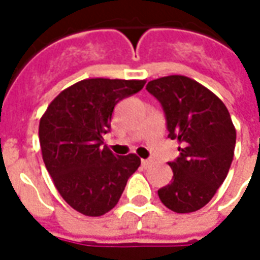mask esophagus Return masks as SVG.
Here are the masks:
<instances>
[{
    "label": "esophagus",
    "mask_w": 260,
    "mask_h": 260,
    "mask_svg": "<svg viewBox=\"0 0 260 260\" xmlns=\"http://www.w3.org/2000/svg\"><path fill=\"white\" fill-rule=\"evenodd\" d=\"M150 164H152V161H150V160H142V166H143L145 169H147Z\"/></svg>",
    "instance_id": "34e87169"
}]
</instances>
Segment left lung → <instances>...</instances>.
Here are the masks:
<instances>
[{
	"label": "left lung",
	"mask_w": 260,
	"mask_h": 260,
	"mask_svg": "<svg viewBox=\"0 0 260 260\" xmlns=\"http://www.w3.org/2000/svg\"><path fill=\"white\" fill-rule=\"evenodd\" d=\"M146 90L166 114L169 138L177 139L180 156L171 161V184L157 191L175 213H191L207 205L229 174L235 132L230 113L214 93L182 75L150 80Z\"/></svg>",
	"instance_id": "obj_1"
}]
</instances>
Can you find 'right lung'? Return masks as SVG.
Segmentation results:
<instances>
[{"label":"right lung","instance_id":"right-lung-1","mask_svg":"<svg viewBox=\"0 0 260 260\" xmlns=\"http://www.w3.org/2000/svg\"><path fill=\"white\" fill-rule=\"evenodd\" d=\"M146 80H80L50 103L39 125L46 169L69 206L85 216H103L117 203L141 166L136 154L115 156L103 135L114 107L141 90Z\"/></svg>","mask_w":260,"mask_h":260}]
</instances>
